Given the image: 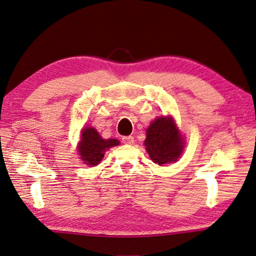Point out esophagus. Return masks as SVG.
Wrapping results in <instances>:
<instances>
[{
  "instance_id": "1",
  "label": "esophagus",
  "mask_w": 256,
  "mask_h": 256,
  "mask_svg": "<svg viewBox=\"0 0 256 256\" xmlns=\"http://www.w3.org/2000/svg\"><path fill=\"white\" fill-rule=\"evenodd\" d=\"M122 143H125V144H132L134 142V136H124L122 138Z\"/></svg>"
}]
</instances>
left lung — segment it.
Segmentation results:
<instances>
[{"label":"left lung","instance_id":"obj_1","mask_svg":"<svg viewBox=\"0 0 256 256\" xmlns=\"http://www.w3.org/2000/svg\"><path fill=\"white\" fill-rule=\"evenodd\" d=\"M144 145L154 164L164 166L180 159L184 141L172 116H160L146 129Z\"/></svg>","mask_w":256,"mask_h":256}]
</instances>
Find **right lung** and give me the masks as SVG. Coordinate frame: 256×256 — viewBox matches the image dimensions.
Listing matches in <instances>:
<instances>
[{
	"instance_id": "obj_1",
	"label": "right lung",
	"mask_w": 256,
	"mask_h": 256,
	"mask_svg": "<svg viewBox=\"0 0 256 256\" xmlns=\"http://www.w3.org/2000/svg\"><path fill=\"white\" fill-rule=\"evenodd\" d=\"M120 145L116 138H104L92 127H84L81 131V138L78 145V152L81 160L88 166H98L104 157L106 150Z\"/></svg>"
}]
</instances>
